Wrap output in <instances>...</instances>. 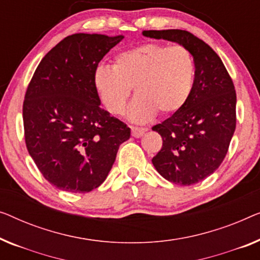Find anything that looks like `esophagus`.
<instances>
[{"mask_svg": "<svg viewBox=\"0 0 260 260\" xmlns=\"http://www.w3.org/2000/svg\"><path fill=\"white\" fill-rule=\"evenodd\" d=\"M145 129L144 127H139V126H131V135H133L134 137H142L143 135L145 133Z\"/></svg>", "mask_w": 260, "mask_h": 260, "instance_id": "esophagus-1", "label": "esophagus"}]
</instances>
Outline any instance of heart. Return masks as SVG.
Returning a JSON list of instances; mask_svg holds the SVG:
<instances>
[{"instance_id":"heart-1","label":"heart","mask_w":260,"mask_h":260,"mask_svg":"<svg viewBox=\"0 0 260 260\" xmlns=\"http://www.w3.org/2000/svg\"><path fill=\"white\" fill-rule=\"evenodd\" d=\"M193 75L192 55L185 47L146 43L116 55L112 68H97L93 83L107 110L117 116L125 111L134 88L136 99L129 116L134 122H145L156 111H178L189 99Z\"/></svg>"}]
</instances>
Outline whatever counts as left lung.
Segmentation results:
<instances>
[{
    "mask_svg": "<svg viewBox=\"0 0 260 260\" xmlns=\"http://www.w3.org/2000/svg\"><path fill=\"white\" fill-rule=\"evenodd\" d=\"M143 35L185 47L194 61V81L186 103L152 126L163 139L152 158L156 170L179 185H192L212 175L226 156L236 130V90L216 51L186 30H144Z\"/></svg>",
    "mask_w": 260,
    "mask_h": 260,
    "instance_id": "8db88e82",
    "label": "left lung"
}]
</instances>
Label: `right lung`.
Returning a JSON list of instances; mask_svg holds the SVG:
<instances>
[{"instance_id": "add662e5", "label": "right lung", "mask_w": 260, "mask_h": 260, "mask_svg": "<svg viewBox=\"0 0 260 260\" xmlns=\"http://www.w3.org/2000/svg\"><path fill=\"white\" fill-rule=\"evenodd\" d=\"M123 36L74 34L32 75L23 102L24 139L41 174L59 190L90 192L102 184L130 127L100 107L93 75Z\"/></svg>"}]
</instances>
